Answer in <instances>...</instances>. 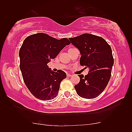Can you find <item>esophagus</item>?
Listing matches in <instances>:
<instances>
[{
  "label": "esophagus",
  "mask_w": 132,
  "mask_h": 132,
  "mask_svg": "<svg viewBox=\"0 0 132 132\" xmlns=\"http://www.w3.org/2000/svg\"><path fill=\"white\" fill-rule=\"evenodd\" d=\"M72 76L71 74H67V77H70Z\"/></svg>",
  "instance_id": "34e87169"
}]
</instances>
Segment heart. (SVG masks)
Listing matches in <instances>:
<instances>
[{
	"instance_id": "b5f03b06",
	"label": "heart",
	"mask_w": 132,
	"mask_h": 132,
	"mask_svg": "<svg viewBox=\"0 0 132 132\" xmlns=\"http://www.w3.org/2000/svg\"><path fill=\"white\" fill-rule=\"evenodd\" d=\"M75 49V48H73V47H71V48H70V49H69V50H72V49Z\"/></svg>"
}]
</instances>
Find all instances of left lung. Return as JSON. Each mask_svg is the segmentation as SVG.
Listing matches in <instances>:
<instances>
[{"label": "left lung", "instance_id": "obj_1", "mask_svg": "<svg viewBox=\"0 0 132 132\" xmlns=\"http://www.w3.org/2000/svg\"><path fill=\"white\" fill-rule=\"evenodd\" d=\"M69 39L79 50L80 65L89 69L85 77L79 75L75 90L80 97L94 99L102 93L110 80L114 63L111 47L102 37L88 33Z\"/></svg>", "mask_w": 132, "mask_h": 132}]
</instances>
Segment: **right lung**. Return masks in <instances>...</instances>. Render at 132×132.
<instances>
[{
    "instance_id": "1",
    "label": "right lung",
    "mask_w": 132,
    "mask_h": 132,
    "mask_svg": "<svg viewBox=\"0 0 132 132\" xmlns=\"http://www.w3.org/2000/svg\"><path fill=\"white\" fill-rule=\"evenodd\" d=\"M70 43L66 38L57 40L44 33L24 40L19 50L20 69L26 86L36 98L49 100L57 96L66 74L61 70L52 71L47 64Z\"/></svg>"
}]
</instances>
